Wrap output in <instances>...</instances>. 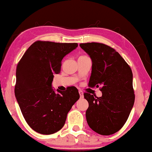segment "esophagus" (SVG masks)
<instances>
[{"mask_svg": "<svg viewBox=\"0 0 152 152\" xmlns=\"http://www.w3.org/2000/svg\"><path fill=\"white\" fill-rule=\"evenodd\" d=\"M79 93H80L81 98H83V97H84V93H83V91H79Z\"/></svg>", "mask_w": 152, "mask_h": 152, "instance_id": "34e87169", "label": "esophagus"}]
</instances>
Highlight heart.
Instances as JSON below:
<instances>
[{
  "label": "heart",
  "instance_id": "b5f03b06",
  "mask_svg": "<svg viewBox=\"0 0 152 152\" xmlns=\"http://www.w3.org/2000/svg\"><path fill=\"white\" fill-rule=\"evenodd\" d=\"M81 57H84V56H81Z\"/></svg>",
  "mask_w": 152,
  "mask_h": 152
}]
</instances>
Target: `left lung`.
Returning a JSON list of instances; mask_svg holds the SVG:
<instances>
[{
	"label": "left lung",
	"mask_w": 152,
	"mask_h": 152,
	"mask_svg": "<svg viewBox=\"0 0 152 152\" xmlns=\"http://www.w3.org/2000/svg\"><path fill=\"white\" fill-rule=\"evenodd\" d=\"M92 59L88 86L99 87L101 97L84 93L88 108L86 120L97 134L109 136L118 132L127 120L135 101L130 66L113 48L100 43H80Z\"/></svg>",
	"instance_id": "left-lung-1"
}]
</instances>
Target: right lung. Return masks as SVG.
Listing matches in <instances>:
<instances>
[{"instance_id": "right-lung-1", "label": "right lung", "mask_w": 152, "mask_h": 152, "mask_svg": "<svg viewBox=\"0 0 152 152\" xmlns=\"http://www.w3.org/2000/svg\"><path fill=\"white\" fill-rule=\"evenodd\" d=\"M77 45V43L37 41L17 64L16 100L27 123L39 134H53L61 129L68 113L80 98L75 86L57 93L52 88L53 74L61 71V60Z\"/></svg>"}]
</instances>
